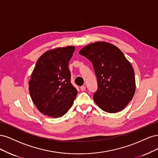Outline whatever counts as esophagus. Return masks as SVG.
<instances>
[{
    "mask_svg": "<svg viewBox=\"0 0 158 158\" xmlns=\"http://www.w3.org/2000/svg\"><path fill=\"white\" fill-rule=\"evenodd\" d=\"M85 88H86V87H85V85H82V86L80 87V89L82 90V91H83V92L85 90Z\"/></svg>",
    "mask_w": 158,
    "mask_h": 158,
    "instance_id": "obj_1",
    "label": "esophagus"
}]
</instances>
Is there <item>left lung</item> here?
I'll return each instance as SVG.
<instances>
[{
    "label": "left lung",
    "instance_id": "1",
    "mask_svg": "<svg viewBox=\"0 0 158 158\" xmlns=\"http://www.w3.org/2000/svg\"><path fill=\"white\" fill-rule=\"evenodd\" d=\"M79 54L92 62L97 76L95 103L107 113L123 110L136 90L135 71L123 52L108 42L97 41L83 47Z\"/></svg>",
    "mask_w": 158,
    "mask_h": 158
}]
</instances>
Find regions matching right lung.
I'll list each match as a JSON object with an SVG mask.
<instances>
[{
    "instance_id": "add662e5",
    "label": "right lung",
    "mask_w": 158,
    "mask_h": 158,
    "mask_svg": "<svg viewBox=\"0 0 158 158\" xmlns=\"http://www.w3.org/2000/svg\"><path fill=\"white\" fill-rule=\"evenodd\" d=\"M74 46L57 47L38 59L29 82L33 103L44 114L63 116L73 106L78 91L70 83L69 60Z\"/></svg>"
}]
</instances>
